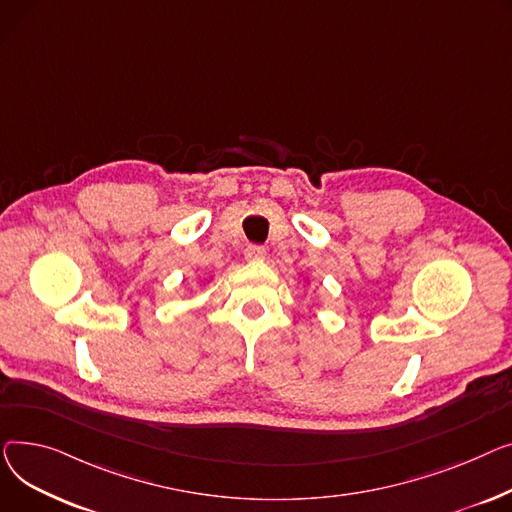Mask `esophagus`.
Returning a JSON list of instances; mask_svg holds the SVG:
<instances>
[{"instance_id": "34e87169", "label": "esophagus", "mask_w": 512, "mask_h": 512, "mask_svg": "<svg viewBox=\"0 0 512 512\" xmlns=\"http://www.w3.org/2000/svg\"><path fill=\"white\" fill-rule=\"evenodd\" d=\"M244 256H246V260H250V262L264 260L266 250H264L262 246H248V248H246V252H244Z\"/></svg>"}]
</instances>
